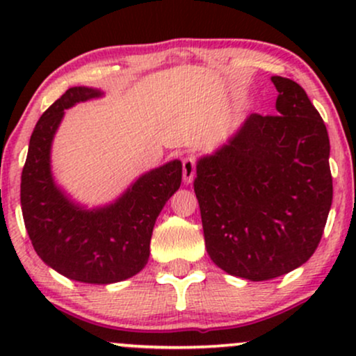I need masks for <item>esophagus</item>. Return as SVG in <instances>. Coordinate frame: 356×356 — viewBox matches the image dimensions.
Segmentation results:
<instances>
[{
    "label": "esophagus",
    "instance_id": "obj_1",
    "mask_svg": "<svg viewBox=\"0 0 356 356\" xmlns=\"http://www.w3.org/2000/svg\"><path fill=\"white\" fill-rule=\"evenodd\" d=\"M182 175H184V182L191 184L194 181L195 175V159L194 157H186L182 161Z\"/></svg>",
    "mask_w": 356,
    "mask_h": 356
}]
</instances>
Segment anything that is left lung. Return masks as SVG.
<instances>
[{"label":"left lung","mask_w":356,"mask_h":356,"mask_svg":"<svg viewBox=\"0 0 356 356\" xmlns=\"http://www.w3.org/2000/svg\"><path fill=\"white\" fill-rule=\"evenodd\" d=\"M271 81L276 115L251 113L227 144L199 159L194 181L211 259L251 281L305 264L333 199L325 122L296 81Z\"/></svg>","instance_id":"left-lung-1"}]
</instances>
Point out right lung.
Instances as JSON below:
<instances>
[{
    "label": "right lung",
    "mask_w": 356,
    "mask_h": 356,
    "mask_svg": "<svg viewBox=\"0 0 356 356\" xmlns=\"http://www.w3.org/2000/svg\"><path fill=\"white\" fill-rule=\"evenodd\" d=\"M97 97L100 90L68 88L40 117L22 174V211L43 263L73 281L110 284L147 264L155 219L181 187L182 164L170 161L145 172L108 206L85 209L70 201L53 181L51 142L65 110Z\"/></svg>",
    "instance_id": "right-lung-1"
}]
</instances>
